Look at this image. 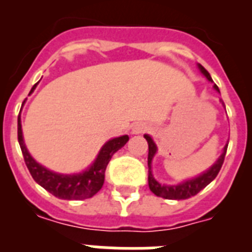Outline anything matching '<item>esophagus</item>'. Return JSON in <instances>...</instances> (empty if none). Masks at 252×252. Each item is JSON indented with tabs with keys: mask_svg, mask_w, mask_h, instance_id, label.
<instances>
[{
	"mask_svg": "<svg viewBox=\"0 0 252 252\" xmlns=\"http://www.w3.org/2000/svg\"><path fill=\"white\" fill-rule=\"evenodd\" d=\"M146 131V126L141 122H137L135 126L132 127V133H142Z\"/></svg>",
	"mask_w": 252,
	"mask_h": 252,
	"instance_id": "obj_1",
	"label": "esophagus"
}]
</instances>
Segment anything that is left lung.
<instances>
[{
    "instance_id": "left-lung-1",
    "label": "left lung",
    "mask_w": 252,
    "mask_h": 252,
    "mask_svg": "<svg viewBox=\"0 0 252 252\" xmlns=\"http://www.w3.org/2000/svg\"><path fill=\"white\" fill-rule=\"evenodd\" d=\"M199 69H201L202 73L206 75L208 81H212V78H211L209 73L207 72L203 66L199 65ZM215 90L220 92V90H218V87L216 86V84H215ZM222 103H223V102H222ZM144 137H145L146 141H148L149 144V155H148L149 188H150V190L154 193V194L158 195V197L165 198V199H177V201H179V199H188V198L198 194V193L201 192L202 189L206 188V187L208 186V184L211 183L216 177H217V174L220 173V170H221L222 168V164H223L224 161V155H226V151H227V145H226L223 149V153H222L221 157L218 158V160L216 161L215 165H213L212 168H209L206 173H203V174L199 175V177L194 178V179L187 180V182L179 184V186H161V184L158 183L157 180H155V178L153 177V174H151V160H153L154 155H155V153H157V145L154 144V141L151 140V137L149 136V135H145Z\"/></svg>"
}]
</instances>
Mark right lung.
I'll list each match as a JSON object with an SVG mask.
<instances>
[{"instance_id":"obj_1","label":"right lung","mask_w":252,"mask_h":252,"mask_svg":"<svg viewBox=\"0 0 252 252\" xmlns=\"http://www.w3.org/2000/svg\"><path fill=\"white\" fill-rule=\"evenodd\" d=\"M36 84L31 88L30 93L35 90ZM17 139H19L20 148H21L26 166H28L31 177L34 178L35 182L57 198L68 199V201H70V199H87V198L93 197L95 193L99 192L104 183V173H106V168L111 158L116 151H119L128 141L127 135L110 140L104 144L95 161L93 162V165L88 170L83 171L81 174L63 175L48 170L46 168L37 164L30 157V154H29L25 144H24V139H22L20 115L17 117Z\"/></svg>"}]
</instances>
